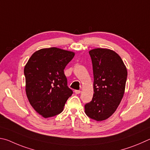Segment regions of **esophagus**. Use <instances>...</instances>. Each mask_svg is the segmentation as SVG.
<instances>
[{
	"mask_svg": "<svg viewBox=\"0 0 150 150\" xmlns=\"http://www.w3.org/2000/svg\"><path fill=\"white\" fill-rule=\"evenodd\" d=\"M80 92H81L80 90H74V93H75L76 94H79Z\"/></svg>",
	"mask_w": 150,
	"mask_h": 150,
	"instance_id": "1",
	"label": "esophagus"
}]
</instances>
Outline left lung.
<instances>
[{
	"label": "left lung",
	"mask_w": 150,
	"mask_h": 150,
	"mask_svg": "<svg viewBox=\"0 0 150 150\" xmlns=\"http://www.w3.org/2000/svg\"><path fill=\"white\" fill-rule=\"evenodd\" d=\"M93 72V96L85 105V112L97 121L114 113L123 98L127 70L121 58L112 50L95 49L89 52Z\"/></svg>",
	"instance_id": "1"
}]
</instances>
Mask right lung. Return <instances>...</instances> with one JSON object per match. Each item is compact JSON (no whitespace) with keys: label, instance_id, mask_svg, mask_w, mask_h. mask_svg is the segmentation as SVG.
<instances>
[{"label":"right lung","instance_id":"add662e5","mask_svg":"<svg viewBox=\"0 0 150 150\" xmlns=\"http://www.w3.org/2000/svg\"><path fill=\"white\" fill-rule=\"evenodd\" d=\"M74 56L73 52L56 47L42 49L25 66L26 95L33 108L45 118L60 114L73 93L64 69Z\"/></svg>","mask_w":150,"mask_h":150}]
</instances>
